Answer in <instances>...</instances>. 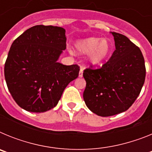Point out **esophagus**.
<instances>
[{"mask_svg": "<svg viewBox=\"0 0 152 152\" xmlns=\"http://www.w3.org/2000/svg\"><path fill=\"white\" fill-rule=\"evenodd\" d=\"M83 71H84V68L81 67L80 69V72H79V77H81L83 76Z\"/></svg>", "mask_w": 152, "mask_h": 152, "instance_id": "esophagus-1", "label": "esophagus"}]
</instances>
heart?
I'll return each mask as SVG.
<instances>
[{
  "instance_id": "b5f03b06",
  "label": "heart",
  "mask_w": 152,
  "mask_h": 152,
  "mask_svg": "<svg viewBox=\"0 0 152 152\" xmlns=\"http://www.w3.org/2000/svg\"><path fill=\"white\" fill-rule=\"evenodd\" d=\"M82 53H90L89 61L93 64H99L105 61L110 56L111 45L108 40L100 38H89L80 41L77 45Z\"/></svg>"
}]
</instances>
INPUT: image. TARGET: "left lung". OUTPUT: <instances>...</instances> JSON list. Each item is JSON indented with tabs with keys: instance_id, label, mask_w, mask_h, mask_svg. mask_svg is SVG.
<instances>
[{
	"instance_id": "left-lung-1",
	"label": "left lung",
	"mask_w": 152,
	"mask_h": 152,
	"mask_svg": "<svg viewBox=\"0 0 152 152\" xmlns=\"http://www.w3.org/2000/svg\"><path fill=\"white\" fill-rule=\"evenodd\" d=\"M116 50L100 68L84 70V100L98 116L127 110L139 96L145 79V59L139 47L126 36L113 32Z\"/></svg>"
}]
</instances>
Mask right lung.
Wrapping results in <instances>:
<instances>
[{
	"mask_svg": "<svg viewBox=\"0 0 152 152\" xmlns=\"http://www.w3.org/2000/svg\"><path fill=\"white\" fill-rule=\"evenodd\" d=\"M66 49L65 29L36 25L12 43L4 64L7 88L21 108L43 113L56 107L64 88L78 77L77 64L57 60Z\"/></svg>",
	"mask_w": 152,
	"mask_h": 152,
	"instance_id": "add662e5",
	"label": "right lung"
}]
</instances>
